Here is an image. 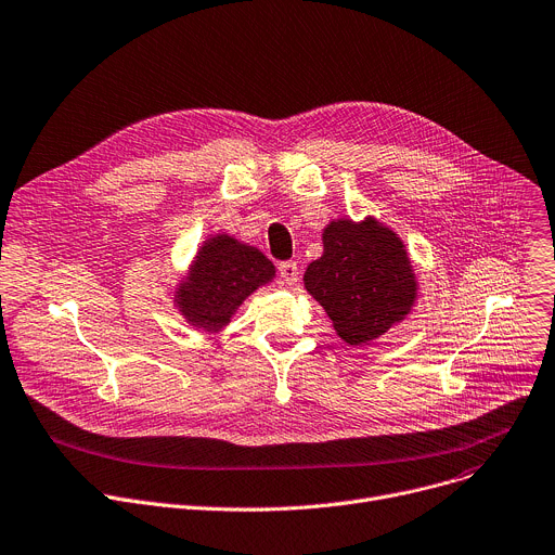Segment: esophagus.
<instances>
[{"instance_id": "34e87169", "label": "esophagus", "mask_w": 555, "mask_h": 555, "mask_svg": "<svg viewBox=\"0 0 555 555\" xmlns=\"http://www.w3.org/2000/svg\"><path fill=\"white\" fill-rule=\"evenodd\" d=\"M279 274L285 285H294L298 281V266L294 261H285V263H281Z\"/></svg>"}]
</instances>
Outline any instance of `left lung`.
<instances>
[{"instance_id":"8db88e82","label":"left lung","mask_w":555,"mask_h":555,"mask_svg":"<svg viewBox=\"0 0 555 555\" xmlns=\"http://www.w3.org/2000/svg\"><path fill=\"white\" fill-rule=\"evenodd\" d=\"M306 289L347 345H367L405 321L418 300V276L402 238L376 217L332 219L323 255L304 274Z\"/></svg>"}]
</instances>
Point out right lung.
Instances as JSON below:
<instances>
[{"instance_id":"right-lung-1","label":"right lung","mask_w":555,"mask_h":555,"mask_svg":"<svg viewBox=\"0 0 555 555\" xmlns=\"http://www.w3.org/2000/svg\"><path fill=\"white\" fill-rule=\"evenodd\" d=\"M276 276L274 263L255 245L228 232L210 234L198 245L170 296L188 325L221 332L230 325L243 300Z\"/></svg>"}]
</instances>
